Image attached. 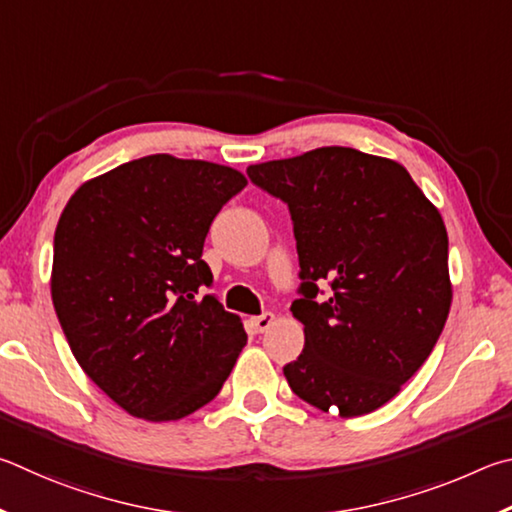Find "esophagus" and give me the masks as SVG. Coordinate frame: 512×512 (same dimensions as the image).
Here are the masks:
<instances>
[{
  "mask_svg": "<svg viewBox=\"0 0 512 512\" xmlns=\"http://www.w3.org/2000/svg\"><path fill=\"white\" fill-rule=\"evenodd\" d=\"M254 319H256V326H258V324H261V319H263V317H254Z\"/></svg>",
  "mask_w": 512,
  "mask_h": 512,
  "instance_id": "34e87169",
  "label": "esophagus"
}]
</instances>
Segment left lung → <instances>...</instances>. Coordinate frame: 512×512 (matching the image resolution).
Masks as SVG:
<instances>
[{"mask_svg": "<svg viewBox=\"0 0 512 512\" xmlns=\"http://www.w3.org/2000/svg\"><path fill=\"white\" fill-rule=\"evenodd\" d=\"M247 179L150 155L78 188L53 238L51 299L71 353L134 418L166 423L218 396L247 344L202 261L215 215ZM236 310V308H233Z\"/></svg>", "mask_w": 512, "mask_h": 512, "instance_id": "8db88e82", "label": "left lung"}]
</instances>
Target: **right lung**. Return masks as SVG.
<instances>
[{"instance_id":"right-lung-1","label":"right lung","mask_w":512,"mask_h":512,"mask_svg":"<svg viewBox=\"0 0 512 512\" xmlns=\"http://www.w3.org/2000/svg\"><path fill=\"white\" fill-rule=\"evenodd\" d=\"M288 204L301 267L303 351L290 389L342 418L371 414L425 364L450 315L447 231L405 168L317 148L249 170ZM330 280L318 297L317 282Z\"/></svg>"}]
</instances>
